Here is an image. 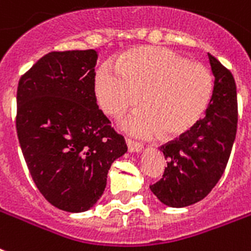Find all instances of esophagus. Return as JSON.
Here are the masks:
<instances>
[{
  "instance_id": "esophagus-1",
  "label": "esophagus",
  "mask_w": 251,
  "mask_h": 251,
  "mask_svg": "<svg viewBox=\"0 0 251 251\" xmlns=\"http://www.w3.org/2000/svg\"><path fill=\"white\" fill-rule=\"evenodd\" d=\"M126 145H127V149H129L130 152H141L143 150L142 143L135 142V141H131V139H126Z\"/></svg>"
}]
</instances>
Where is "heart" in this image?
Returning a JSON list of instances; mask_svg holds the SVG:
<instances>
[{
    "mask_svg": "<svg viewBox=\"0 0 251 251\" xmlns=\"http://www.w3.org/2000/svg\"><path fill=\"white\" fill-rule=\"evenodd\" d=\"M215 91L210 71L188 62L171 50L137 47L114 63H104L95 77V96L106 114L120 117L139 102L145 108L121 122L122 129L138 137H176L205 114Z\"/></svg>",
    "mask_w": 251,
    "mask_h": 251,
    "instance_id": "b5f03b06",
    "label": "heart"
}]
</instances>
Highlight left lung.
I'll use <instances>...</instances> for the list:
<instances>
[{
  "instance_id": "8db88e82",
  "label": "left lung",
  "mask_w": 251,
  "mask_h": 251,
  "mask_svg": "<svg viewBox=\"0 0 251 251\" xmlns=\"http://www.w3.org/2000/svg\"><path fill=\"white\" fill-rule=\"evenodd\" d=\"M215 91L205 117L175 141L160 147L167 167L150 189L174 208L192 205L209 194L223 176L236 139L237 92L230 71L208 53Z\"/></svg>"
}]
</instances>
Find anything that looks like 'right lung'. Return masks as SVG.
Returning <instances> with one entry per match:
<instances>
[{
  "label": "right lung",
  "instance_id": "obj_1",
  "mask_svg": "<svg viewBox=\"0 0 251 251\" xmlns=\"http://www.w3.org/2000/svg\"><path fill=\"white\" fill-rule=\"evenodd\" d=\"M95 50L49 52L21 77L17 134L41 194L59 209H91L108 171L127 151L97 106Z\"/></svg>",
  "mask_w": 251,
  "mask_h": 251
}]
</instances>
